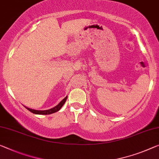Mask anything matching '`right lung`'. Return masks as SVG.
<instances>
[{
    "mask_svg": "<svg viewBox=\"0 0 159 159\" xmlns=\"http://www.w3.org/2000/svg\"><path fill=\"white\" fill-rule=\"evenodd\" d=\"M67 99V96L65 97L64 99H63L62 101H61L59 104H58L57 106H55V107H53L52 109H47V110H36V109H30V108H28V107H26L25 106H24L25 107V108L29 110L30 111H31L32 113L33 114H53L55 113V112H57L60 110V109L62 108V107L64 105V104L65 103L66 100Z\"/></svg>",
    "mask_w": 159,
    "mask_h": 159,
    "instance_id": "1",
    "label": "right lung"
}]
</instances>
